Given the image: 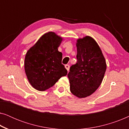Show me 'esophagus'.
Segmentation results:
<instances>
[{"instance_id": "obj_1", "label": "esophagus", "mask_w": 129, "mask_h": 129, "mask_svg": "<svg viewBox=\"0 0 129 129\" xmlns=\"http://www.w3.org/2000/svg\"><path fill=\"white\" fill-rule=\"evenodd\" d=\"M65 68L66 69V70H68V71H69V70L70 66L69 64H66V65H65Z\"/></svg>"}]
</instances>
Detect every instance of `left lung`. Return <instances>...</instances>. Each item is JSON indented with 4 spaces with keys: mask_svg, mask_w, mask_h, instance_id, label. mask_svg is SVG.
<instances>
[{
    "mask_svg": "<svg viewBox=\"0 0 129 129\" xmlns=\"http://www.w3.org/2000/svg\"><path fill=\"white\" fill-rule=\"evenodd\" d=\"M77 63L72 65L68 76L72 93L79 98L93 94L101 84L106 63L94 39L85 36L76 43Z\"/></svg>",
    "mask_w": 129,
    "mask_h": 129,
    "instance_id": "1",
    "label": "left lung"
}]
</instances>
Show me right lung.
Masks as SVG:
<instances>
[{"label": "right lung", "instance_id": "1", "mask_svg": "<svg viewBox=\"0 0 129 129\" xmlns=\"http://www.w3.org/2000/svg\"><path fill=\"white\" fill-rule=\"evenodd\" d=\"M63 39L55 33H45L30 47L24 59V70L33 87L45 91L52 87L68 71L61 64L62 53L58 51Z\"/></svg>", "mask_w": 129, "mask_h": 129}]
</instances>
